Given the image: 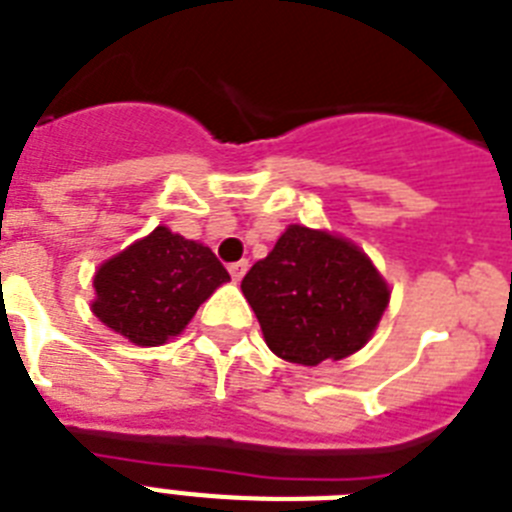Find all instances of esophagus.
<instances>
[{"mask_svg":"<svg viewBox=\"0 0 512 512\" xmlns=\"http://www.w3.org/2000/svg\"><path fill=\"white\" fill-rule=\"evenodd\" d=\"M247 268H249L247 260H239V263H231V265H229L231 278H234V281H242L244 273H247Z\"/></svg>","mask_w":512,"mask_h":512,"instance_id":"obj_1","label":"esophagus"}]
</instances>
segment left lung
Returning <instances> with one entry per match:
<instances>
[{"mask_svg": "<svg viewBox=\"0 0 512 512\" xmlns=\"http://www.w3.org/2000/svg\"><path fill=\"white\" fill-rule=\"evenodd\" d=\"M242 291L268 349L304 367L362 349L390 302L388 283L362 249L296 223L249 268Z\"/></svg>", "mask_w": 512, "mask_h": 512, "instance_id": "1", "label": "left lung"}]
</instances>
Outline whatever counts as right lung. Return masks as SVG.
Returning a JSON list of instances; mask_svg holds the SVG:
<instances>
[{
	"label": "right lung",
	"instance_id": "1",
	"mask_svg": "<svg viewBox=\"0 0 512 512\" xmlns=\"http://www.w3.org/2000/svg\"><path fill=\"white\" fill-rule=\"evenodd\" d=\"M226 281L229 273L210 247L158 226L96 270L90 309L127 341L161 346Z\"/></svg>",
	"mask_w": 512,
	"mask_h": 512
}]
</instances>
